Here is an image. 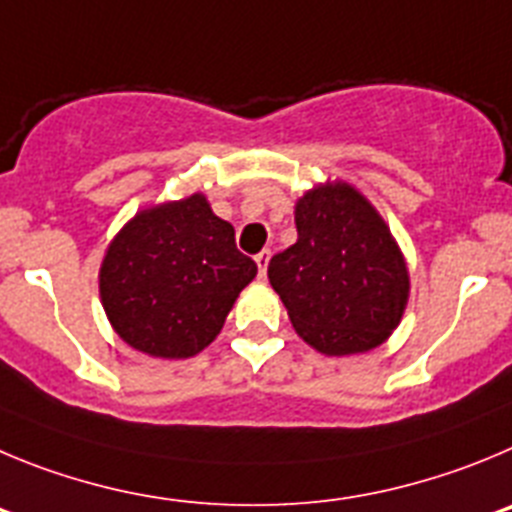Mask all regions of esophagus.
<instances>
[{"mask_svg": "<svg viewBox=\"0 0 512 512\" xmlns=\"http://www.w3.org/2000/svg\"><path fill=\"white\" fill-rule=\"evenodd\" d=\"M255 262H257V267H260V278H265V273H267V262H270V252L262 250L260 255L255 257Z\"/></svg>", "mask_w": 512, "mask_h": 512, "instance_id": "1", "label": "esophagus"}]
</instances>
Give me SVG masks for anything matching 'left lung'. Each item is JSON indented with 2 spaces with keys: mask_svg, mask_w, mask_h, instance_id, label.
<instances>
[{
  "mask_svg": "<svg viewBox=\"0 0 512 512\" xmlns=\"http://www.w3.org/2000/svg\"><path fill=\"white\" fill-rule=\"evenodd\" d=\"M296 245L267 265L270 285L303 342L326 357L380 347L403 319L411 275L367 196L326 181L296 201Z\"/></svg>",
  "mask_w": 512,
  "mask_h": 512,
  "instance_id": "left-lung-1",
  "label": "left lung"
}]
</instances>
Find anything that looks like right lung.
I'll use <instances>...</instances> for the list:
<instances>
[{
    "mask_svg": "<svg viewBox=\"0 0 512 512\" xmlns=\"http://www.w3.org/2000/svg\"><path fill=\"white\" fill-rule=\"evenodd\" d=\"M257 275L234 227L204 193L137 211L109 242L99 298L122 342L160 359H188L214 342Z\"/></svg>",
    "mask_w": 512,
    "mask_h": 512,
    "instance_id": "1",
    "label": "right lung"
}]
</instances>
